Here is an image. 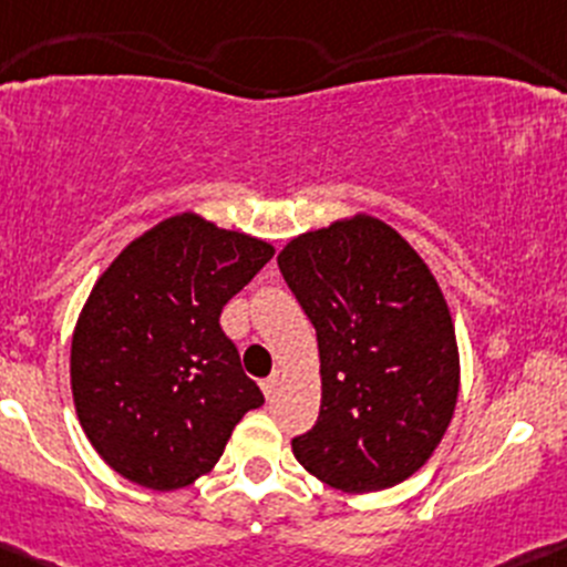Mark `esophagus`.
Masks as SVG:
<instances>
[{
	"label": "esophagus",
	"mask_w": 567,
	"mask_h": 567,
	"mask_svg": "<svg viewBox=\"0 0 567 567\" xmlns=\"http://www.w3.org/2000/svg\"><path fill=\"white\" fill-rule=\"evenodd\" d=\"M278 382H281V373H272V377H267L265 382H261V393H265L267 401L278 393Z\"/></svg>",
	"instance_id": "1"
}]
</instances>
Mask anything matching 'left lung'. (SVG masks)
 Returning a JSON list of instances; mask_svg holds the SVG:
<instances>
[{
	"label": "left lung",
	"instance_id": "1",
	"mask_svg": "<svg viewBox=\"0 0 567 567\" xmlns=\"http://www.w3.org/2000/svg\"><path fill=\"white\" fill-rule=\"evenodd\" d=\"M284 281L317 327L322 406L291 440L311 475L349 494L414 475L451 425L458 347L429 265L371 215L306 231L278 254Z\"/></svg>",
	"mask_w": 567,
	"mask_h": 567
}]
</instances>
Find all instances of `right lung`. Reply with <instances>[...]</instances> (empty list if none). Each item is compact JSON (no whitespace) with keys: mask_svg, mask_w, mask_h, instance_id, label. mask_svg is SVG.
<instances>
[{"mask_svg":"<svg viewBox=\"0 0 567 567\" xmlns=\"http://www.w3.org/2000/svg\"><path fill=\"white\" fill-rule=\"evenodd\" d=\"M272 245L196 213L136 237L92 286L70 347L86 440L114 472L155 492L207 475L248 410L265 404L220 311Z\"/></svg>","mask_w":567,"mask_h":567,"instance_id":"obj_1","label":"right lung"}]
</instances>
